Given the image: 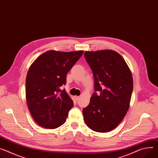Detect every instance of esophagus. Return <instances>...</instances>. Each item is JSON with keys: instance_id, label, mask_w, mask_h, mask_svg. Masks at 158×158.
Instances as JSON below:
<instances>
[{"instance_id": "1", "label": "esophagus", "mask_w": 158, "mask_h": 158, "mask_svg": "<svg viewBox=\"0 0 158 158\" xmlns=\"http://www.w3.org/2000/svg\"><path fill=\"white\" fill-rule=\"evenodd\" d=\"M74 99L76 100V101H77V100H79L80 99V96H74Z\"/></svg>"}]
</instances>
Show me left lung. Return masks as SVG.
Masks as SVG:
<instances>
[{"label": "left lung", "mask_w": 158, "mask_h": 158, "mask_svg": "<svg viewBox=\"0 0 158 158\" xmlns=\"http://www.w3.org/2000/svg\"><path fill=\"white\" fill-rule=\"evenodd\" d=\"M84 56L94 77L95 93L82 110L91 130L108 132L117 127L130 107L133 89L131 70L123 57L111 50L85 51Z\"/></svg>", "instance_id": "8db88e82"}]
</instances>
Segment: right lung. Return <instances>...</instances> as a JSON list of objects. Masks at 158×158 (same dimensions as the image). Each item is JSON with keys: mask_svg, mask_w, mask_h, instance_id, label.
Masks as SVG:
<instances>
[{"mask_svg": "<svg viewBox=\"0 0 158 158\" xmlns=\"http://www.w3.org/2000/svg\"><path fill=\"white\" fill-rule=\"evenodd\" d=\"M83 53L49 50L31 65L26 79V98L31 116L40 126L53 129L65 122L74 103L60 88L65 84L67 73Z\"/></svg>", "mask_w": 158, "mask_h": 158, "instance_id": "right-lung-1", "label": "right lung"}]
</instances>
